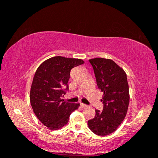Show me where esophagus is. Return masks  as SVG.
I'll return each instance as SVG.
<instances>
[{
    "label": "esophagus",
    "mask_w": 158,
    "mask_h": 158,
    "mask_svg": "<svg viewBox=\"0 0 158 158\" xmlns=\"http://www.w3.org/2000/svg\"><path fill=\"white\" fill-rule=\"evenodd\" d=\"M81 106L83 107V108H85V107L87 106L86 104H84V103H81Z\"/></svg>",
    "instance_id": "esophagus-1"
}]
</instances>
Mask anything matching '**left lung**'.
<instances>
[{
    "label": "left lung",
    "instance_id": "8db88e82",
    "mask_svg": "<svg viewBox=\"0 0 158 158\" xmlns=\"http://www.w3.org/2000/svg\"><path fill=\"white\" fill-rule=\"evenodd\" d=\"M92 65L98 89L103 93V110L96 109V116L88 121L94 133L107 135L117 130L126 116L130 95L124 70L109 59L89 60Z\"/></svg>",
    "mask_w": 158,
    "mask_h": 158
}]
</instances>
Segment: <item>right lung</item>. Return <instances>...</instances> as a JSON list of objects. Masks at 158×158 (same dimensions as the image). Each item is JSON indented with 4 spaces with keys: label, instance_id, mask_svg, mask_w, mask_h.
<instances>
[{
    "label": "right lung",
    "instance_id": "1",
    "mask_svg": "<svg viewBox=\"0 0 158 158\" xmlns=\"http://www.w3.org/2000/svg\"><path fill=\"white\" fill-rule=\"evenodd\" d=\"M84 63L81 59L53 56L42 62L35 72L30 103L37 118L51 130L67 125L70 114L78 109L79 103L65 102L61 97L69 90L71 69Z\"/></svg>",
    "mask_w": 158,
    "mask_h": 158
}]
</instances>
